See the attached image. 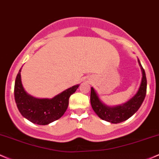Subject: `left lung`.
Listing matches in <instances>:
<instances>
[{"label": "left lung", "instance_id": "obj_1", "mask_svg": "<svg viewBox=\"0 0 159 159\" xmlns=\"http://www.w3.org/2000/svg\"><path fill=\"white\" fill-rule=\"evenodd\" d=\"M138 63L142 72L141 83L136 94L126 103L116 107L107 106L101 102L94 89L92 87L91 88L90 101L92 107L101 119L114 124L122 122L132 116L140 107L147 94V82L145 70L139 59Z\"/></svg>", "mask_w": 159, "mask_h": 159}]
</instances>
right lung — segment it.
<instances>
[{
	"label": "right lung",
	"instance_id": "add662e5",
	"mask_svg": "<svg viewBox=\"0 0 159 159\" xmlns=\"http://www.w3.org/2000/svg\"><path fill=\"white\" fill-rule=\"evenodd\" d=\"M21 70L15 81L14 96L18 109L23 117L34 124L45 125L60 119L67 109L69 98L80 85H76L57 94L52 99L36 98L25 91L21 80Z\"/></svg>",
	"mask_w": 159,
	"mask_h": 159
}]
</instances>
